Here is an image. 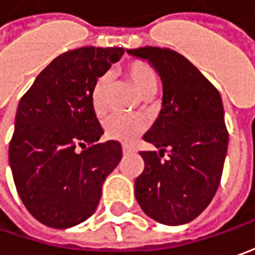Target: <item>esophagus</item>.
Returning a JSON list of instances; mask_svg holds the SVG:
<instances>
[{
  "mask_svg": "<svg viewBox=\"0 0 255 255\" xmlns=\"http://www.w3.org/2000/svg\"><path fill=\"white\" fill-rule=\"evenodd\" d=\"M132 149H134V148H132L131 145H123V152L126 155L129 154V152H132Z\"/></svg>",
  "mask_w": 255,
  "mask_h": 255,
  "instance_id": "obj_1",
  "label": "esophagus"
}]
</instances>
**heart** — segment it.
<instances>
[{
  "instance_id": "b5f03b06",
  "label": "heart",
  "mask_w": 255,
  "mask_h": 255,
  "mask_svg": "<svg viewBox=\"0 0 255 255\" xmlns=\"http://www.w3.org/2000/svg\"><path fill=\"white\" fill-rule=\"evenodd\" d=\"M124 75L134 84L136 92L141 96H149L156 90V76H155L152 67L148 63L135 60L128 63L124 67ZM111 79L107 73L100 75L93 84L90 100H92L93 110L96 114L103 116L107 109V94L110 89ZM146 120L142 117H131V116H123V114H113L107 119L104 128L106 134L111 139H116L120 142H131L136 136H139L146 129Z\"/></svg>"
}]
</instances>
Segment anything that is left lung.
Listing matches in <instances>:
<instances>
[{"instance_id": "8db88e82", "label": "left lung", "mask_w": 255, "mask_h": 255, "mask_svg": "<svg viewBox=\"0 0 255 255\" xmlns=\"http://www.w3.org/2000/svg\"><path fill=\"white\" fill-rule=\"evenodd\" d=\"M162 79V110L144 135L156 151H141L144 171L135 198L145 215L169 226L196 219L220 185L229 132L220 93L188 59L169 48L127 49ZM166 152L168 158L162 160Z\"/></svg>"}]
</instances>
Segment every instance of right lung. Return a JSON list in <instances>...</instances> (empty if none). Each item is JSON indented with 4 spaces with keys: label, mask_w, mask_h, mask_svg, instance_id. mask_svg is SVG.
<instances>
[{
    "label": "right lung",
    "mask_w": 255,
    "mask_h": 255,
    "mask_svg": "<svg viewBox=\"0 0 255 255\" xmlns=\"http://www.w3.org/2000/svg\"><path fill=\"white\" fill-rule=\"evenodd\" d=\"M123 53V48L67 50L18 104L9 165L22 203L45 226L67 229L87 220L123 156L119 141L97 142L103 128L90 100L96 79Z\"/></svg>",
    "instance_id": "obj_1"
}]
</instances>
